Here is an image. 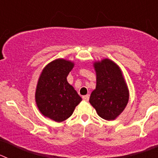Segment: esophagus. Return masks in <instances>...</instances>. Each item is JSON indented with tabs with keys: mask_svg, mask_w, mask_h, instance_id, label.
<instances>
[{
	"mask_svg": "<svg viewBox=\"0 0 158 158\" xmlns=\"http://www.w3.org/2000/svg\"><path fill=\"white\" fill-rule=\"evenodd\" d=\"M82 99H83L85 101H89V95H85V96H82Z\"/></svg>",
	"mask_w": 158,
	"mask_h": 158,
	"instance_id": "obj_1",
	"label": "esophagus"
}]
</instances>
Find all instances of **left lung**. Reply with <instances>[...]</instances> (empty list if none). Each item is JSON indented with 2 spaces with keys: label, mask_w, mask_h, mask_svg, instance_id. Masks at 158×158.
I'll list each match as a JSON object with an SVG mask.
<instances>
[{
  "label": "left lung",
  "mask_w": 158,
  "mask_h": 158,
  "mask_svg": "<svg viewBox=\"0 0 158 158\" xmlns=\"http://www.w3.org/2000/svg\"><path fill=\"white\" fill-rule=\"evenodd\" d=\"M96 85L89 103L100 117L114 120L123 111L129 101V89L120 67L109 58L93 62Z\"/></svg>",
  "instance_id": "obj_1"
}]
</instances>
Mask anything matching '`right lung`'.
I'll use <instances>...</instances> for the list:
<instances>
[{
    "label": "right lung",
    "instance_id": "1",
    "mask_svg": "<svg viewBox=\"0 0 158 158\" xmlns=\"http://www.w3.org/2000/svg\"><path fill=\"white\" fill-rule=\"evenodd\" d=\"M74 62L57 58L42 70L36 85V105L43 115L55 122H62L72 115L82 99L71 85L67 76Z\"/></svg>",
    "mask_w": 158,
    "mask_h": 158
}]
</instances>
